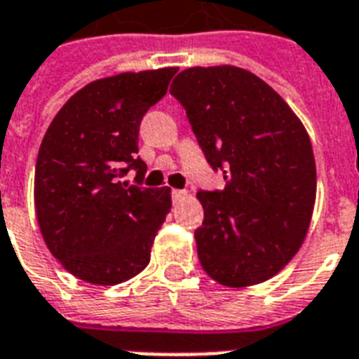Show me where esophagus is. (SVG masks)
<instances>
[{"label":"esophagus","instance_id":"esophagus-1","mask_svg":"<svg viewBox=\"0 0 359 359\" xmlns=\"http://www.w3.org/2000/svg\"><path fill=\"white\" fill-rule=\"evenodd\" d=\"M171 196H173V201H180V199H186V197H188V191H186V190H173V191H171Z\"/></svg>","mask_w":359,"mask_h":359}]
</instances>
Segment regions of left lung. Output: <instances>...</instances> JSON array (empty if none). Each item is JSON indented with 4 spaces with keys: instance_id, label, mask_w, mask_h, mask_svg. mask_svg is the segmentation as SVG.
Listing matches in <instances>:
<instances>
[{
    "instance_id": "left-lung-1",
    "label": "left lung",
    "mask_w": 359,
    "mask_h": 359,
    "mask_svg": "<svg viewBox=\"0 0 359 359\" xmlns=\"http://www.w3.org/2000/svg\"><path fill=\"white\" fill-rule=\"evenodd\" d=\"M169 93L208 163L224 171V190L197 194L203 270L231 289L273 278L311 224L317 168L306 126L266 81L233 65L182 70Z\"/></svg>"
}]
</instances>
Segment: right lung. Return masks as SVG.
Here are the masks:
<instances>
[{
  "label": "right lung",
  "mask_w": 359,
  "mask_h": 359,
  "mask_svg": "<svg viewBox=\"0 0 359 359\" xmlns=\"http://www.w3.org/2000/svg\"><path fill=\"white\" fill-rule=\"evenodd\" d=\"M177 67L100 78L65 102L42 137L35 165V214L61 266L91 285H119L145 270L171 210L169 188L141 180L140 123L168 93Z\"/></svg>",
  "instance_id": "right-lung-1"
}]
</instances>
